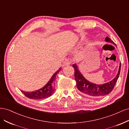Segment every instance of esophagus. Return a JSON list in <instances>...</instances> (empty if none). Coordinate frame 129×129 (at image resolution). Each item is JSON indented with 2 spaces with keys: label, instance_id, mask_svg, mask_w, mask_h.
Returning <instances> with one entry per match:
<instances>
[{
  "label": "esophagus",
  "instance_id": "34e87169",
  "mask_svg": "<svg viewBox=\"0 0 129 129\" xmlns=\"http://www.w3.org/2000/svg\"><path fill=\"white\" fill-rule=\"evenodd\" d=\"M64 66H68L71 64V62L70 61H69L68 60H66L64 62Z\"/></svg>",
  "mask_w": 129,
  "mask_h": 129
}]
</instances>
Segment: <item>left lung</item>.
<instances>
[{
	"instance_id": "obj_1",
	"label": "left lung",
	"mask_w": 129,
	"mask_h": 129,
	"mask_svg": "<svg viewBox=\"0 0 129 129\" xmlns=\"http://www.w3.org/2000/svg\"><path fill=\"white\" fill-rule=\"evenodd\" d=\"M105 41L111 43L116 46V44L108 37L105 38ZM121 63L120 62L118 72L116 77L112 81L102 84H96L92 83L85 79L82 74L81 73L76 64H73V67L75 71V80L76 82V87L79 91L85 95H88L94 97H102L108 95L112 89L117 81L120 71Z\"/></svg>"
}]
</instances>
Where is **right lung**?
Returning <instances> with one entry per match:
<instances>
[{
  "instance_id": "add662e5",
  "label": "right lung",
  "mask_w": 129,
  "mask_h": 129,
  "mask_svg": "<svg viewBox=\"0 0 129 129\" xmlns=\"http://www.w3.org/2000/svg\"><path fill=\"white\" fill-rule=\"evenodd\" d=\"M61 70V68L60 67L58 70H57V71L53 74L49 81L48 82V83L42 88L38 90L32 92H26L22 90H21V91L26 97L31 99L40 100L47 98V97L51 96L54 91V90H55L54 85H54V80H55L56 75L60 72Z\"/></svg>"
}]
</instances>
